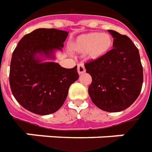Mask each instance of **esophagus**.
Returning a JSON list of instances; mask_svg holds the SVG:
<instances>
[{
  "mask_svg": "<svg viewBox=\"0 0 152 152\" xmlns=\"http://www.w3.org/2000/svg\"><path fill=\"white\" fill-rule=\"evenodd\" d=\"M77 72L79 73L80 75H81V74H83V73L86 72V68H85V66L82 63H79L78 65H77Z\"/></svg>",
  "mask_w": 152,
  "mask_h": 152,
  "instance_id": "obj_1",
  "label": "esophagus"
}]
</instances>
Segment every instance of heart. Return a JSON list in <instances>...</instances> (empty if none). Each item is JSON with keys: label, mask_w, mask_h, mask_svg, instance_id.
I'll return each mask as SVG.
<instances>
[{"label": "heart", "mask_w": 152, "mask_h": 152, "mask_svg": "<svg viewBox=\"0 0 152 152\" xmlns=\"http://www.w3.org/2000/svg\"><path fill=\"white\" fill-rule=\"evenodd\" d=\"M113 39L109 34L91 33L79 36L71 43V49L76 53H86L90 59H98L109 53L113 48Z\"/></svg>", "instance_id": "1"}]
</instances>
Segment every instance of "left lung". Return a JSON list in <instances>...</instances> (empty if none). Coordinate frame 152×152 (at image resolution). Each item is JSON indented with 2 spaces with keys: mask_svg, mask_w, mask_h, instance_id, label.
<instances>
[{
  "mask_svg": "<svg viewBox=\"0 0 152 152\" xmlns=\"http://www.w3.org/2000/svg\"><path fill=\"white\" fill-rule=\"evenodd\" d=\"M113 48L103 58L85 64L92 77L88 92L95 105L107 112L128 109L137 99L143 83L139 51L128 36L108 30Z\"/></svg>",
  "mask_w": 152,
  "mask_h": 152,
  "instance_id": "left-lung-1",
  "label": "left lung"
}]
</instances>
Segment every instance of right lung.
I'll return each instance as SVG.
<instances>
[{"label": "right lung", "instance_id": "1", "mask_svg": "<svg viewBox=\"0 0 152 152\" xmlns=\"http://www.w3.org/2000/svg\"><path fill=\"white\" fill-rule=\"evenodd\" d=\"M68 32L38 28L24 35L14 50L10 68V86L14 97L32 113L47 115L64 104L70 86L79 78L77 66L63 68L56 62H42L38 53L53 58L55 49L64 46Z\"/></svg>", "mask_w": 152, "mask_h": 152}]
</instances>
